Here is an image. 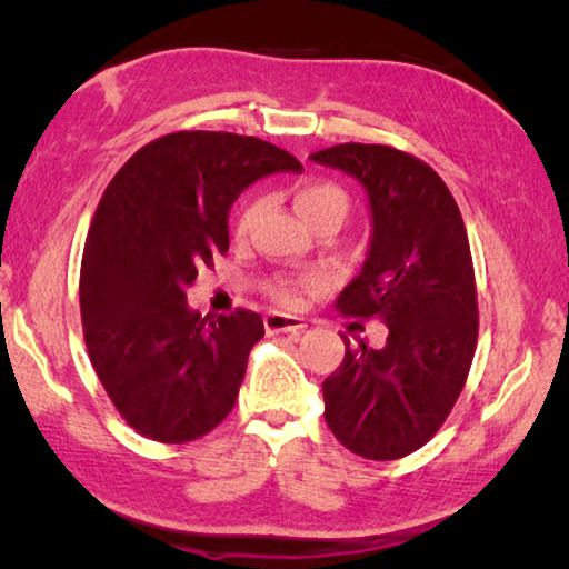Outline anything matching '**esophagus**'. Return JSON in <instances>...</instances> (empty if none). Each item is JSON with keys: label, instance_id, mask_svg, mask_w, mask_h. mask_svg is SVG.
<instances>
[{"label": "esophagus", "instance_id": "34e87169", "mask_svg": "<svg viewBox=\"0 0 569 569\" xmlns=\"http://www.w3.org/2000/svg\"><path fill=\"white\" fill-rule=\"evenodd\" d=\"M266 331L268 333H288V336H298L303 329L306 323L303 319H298V316H291V313H281V311H271L266 313Z\"/></svg>", "mask_w": 569, "mask_h": 569}]
</instances>
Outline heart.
<instances>
[{
  "label": "heart",
  "mask_w": 569,
  "mask_h": 569,
  "mask_svg": "<svg viewBox=\"0 0 569 569\" xmlns=\"http://www.w3.org/2000/svg\"><path fill=\"white\" fill-rule=\"evenodd\" d=\"M293 203H296L298 216H301L308 226H311L313 220L321 216H339L343 220L346 208H349L346 192L339 186H333V182H323V180L301 182V186L293 190ZM261 210H263L261 200H253V203H248L243 210H240L236 233L246 236L248 230L253 228L258 216H261ZM311 283H316V276L278 278V281L273 283V296L283 303H296L298 291H301L303 286H311Z\"/></svg>",
  "instance_id": "b5f03b06"
}]
</instances>
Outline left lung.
Returning <instances> with one entry per match:
<instances>
[{
	"label": "left lung",
	"instance_id": "left-lung-1",
	"mask_svg": "<svg viewBox=\"0 0 569 569\" xmlns=\"http://www.w3.org/2000/svg\"><path fill=\"white\" fill-rule=\"evenodd\" d=\"M366 190L371 243L361 273L336 306L356 319H379L381 349L351 346L323 381V417L353 455L401 459L437 435L449 417L477 349L475 266L465 220L435 170L389 146L313 152Z\"/></svg>",
	"mask_w": 569,
	"mask_h": 569
}]
</instances>
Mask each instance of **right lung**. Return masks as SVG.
Segmentation results:
<instances>
[{
    "label": "right lung",
    "instance_id": "right-lung-1",
    "mask_svg": "<svg viewBox=\"0 0 569 569\" xmlns=\"http://www.w3.org/2000/svg\"><path fill=\"white\" fill-rule=\"evenodd\" d=\"M301 172L291 152L233 132L186 130L140 148L110 180L80 268L92 369L134 431L162 445L208 435L236 407L263 319H200L198 268L228 253V213L250 182Z\"/></svg>",
    "mask_w": 569,
    "mask_h": 569
}]
</instances>
